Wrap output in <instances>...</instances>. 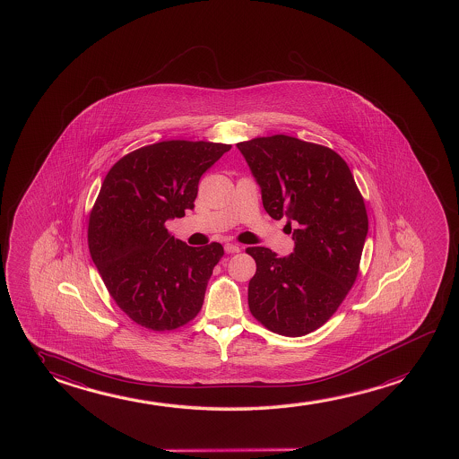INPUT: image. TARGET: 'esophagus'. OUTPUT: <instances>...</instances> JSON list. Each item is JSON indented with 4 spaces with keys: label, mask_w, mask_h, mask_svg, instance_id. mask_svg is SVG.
Listing matches in <instances>:
<instances>
[{
    "label": "esophagus",
    "mask_w": 459,
    "mask_h": 459,
    "mask_svg": "<svg viewBox=\"0 0 459 459\" xmlns=\"http://www.w3.org/2000/svg\"><path fill=\"white\" fill-rule=\"evenodd\" d=\"M225 252L226 253H239L240 246H239V244H226Z\"/></svg>",
    "instance_id": "1"
}]
</instances>
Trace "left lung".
Here are the masks:
<instances>
[{
    "label": "left lung",
    "mask_w": 459,
    "mask_h": 459,
    "mask_svg": "<svg viewBox=\"0 0 459 459\" xmlns=\"http://www.w3.org/2000/svg\"><path fill=\"white\" fill-rule=\"evenodd\" d=\"M272 219H286L294 252L248 247L256 273L248 307L265 329L304 336L338 310L354 284L368 215L348 163L335 151L288 135L238 143Z\"/></svg>",
    "instance_id": "1"
}]
</instances>
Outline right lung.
<instances>
[{
	"instance_id": "1",
	"label": "right lung",
	"mask_w": 459,
	"mask_h": 459,
	"mask_svg": "<svg viewBox=\"0 0 459 459\" xmlns=\"http://www.w3.org/2000/svg\"><path fill=\"white\" fill-rule=\"evenodd\" d=\"M230 149L155 143L124 155L105 176L90 213L88 247L111 298L138 325L175 330L200 313L223 247L187 246L165 221L194 209L201 176Z\"/></svg>"
}]
</instances>
